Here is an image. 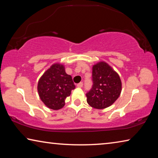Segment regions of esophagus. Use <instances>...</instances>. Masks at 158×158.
<instances>
[{
	"mask_svg": "<svg viewBox=\"0 0 158 158\" xmlns=\"http://www.w3.org/2000/svg\"><path fill=\"white\" fill-rule=\"evenodd\" d=\"M77 87H79V88H81V87H83V82H80V83H79V84H77Z\"/></svg>",
	"mask_w": 158,
	"mask_h": 158,
	"instance_id": "esophagus-1",
	"label": "esophagus"
}]
</instances>
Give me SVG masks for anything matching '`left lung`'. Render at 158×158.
<instances>
[{"label": "left lung", "instance_id": "1", "mask_svg": "<svg viewBox=\"0 0 158 158\" xmlns=\"http://www.w3.org/2000/svg\"><path fill=\"white\" fill-rule=\"evenodd\" d=\"M92 88L87 92V102L95 109L111 106L121 92V81L107 63L100 62L93 67Z\"/></svg>", "mask_w": 158, "mask_h": 158}]
</instances>
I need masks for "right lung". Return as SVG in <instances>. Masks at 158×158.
Here are the masks:
<instances>
[{
    "instance_id": "1",
    "label": "right lung",
    "mask_w": 158,
    "mask_h": 158,
    "mask_svg": "<svg viewBox=\"0 0 158 158\" xmlns=\"http://www.w3.org/2000/svg\"><path fill=\"white\" fill-rule=\"evenodd\" d=\"M75 89L73 78L66 74L60 64H53L40 79L37 90L41 100L47 107L58 110L65 105V99Z\"/></svg>"
}]
</instances>
